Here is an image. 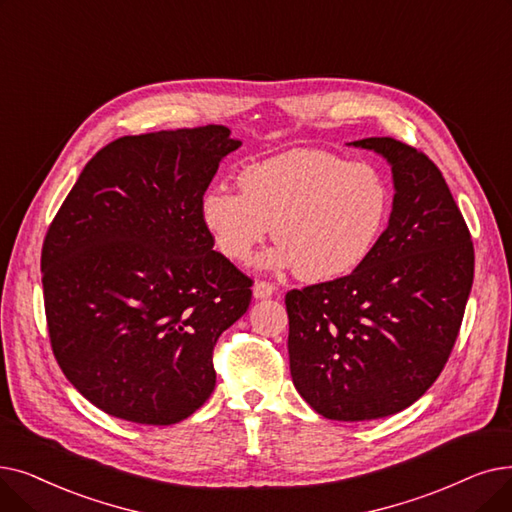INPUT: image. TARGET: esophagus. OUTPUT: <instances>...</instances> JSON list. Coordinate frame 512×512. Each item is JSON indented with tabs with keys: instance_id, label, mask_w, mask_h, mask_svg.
Wrapping results in <instances>:
<instances>
[{
	"instance_id": "34e87169",
	"label": "esophagus",
	"mask_w": 512,
	"mask_h": 512,
	"mask_svg": "<svg viewBox=\"0 0 512 512\" xmlns=\"http://www.w3.org/2000/svg\"><path fill=\"white\" fill-rule=\"evenodd\" d=\"M276 291H278V286H276L274 282H268V280H259V282H255V286H253V295H255L257 299L272 297Z\"/></svg>"
}]
</instances>
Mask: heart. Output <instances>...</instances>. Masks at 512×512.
Listing matches in <instances>:
<instances>
[{"instance_id":"heart-1","label":"heart","mask_w":512,"mask_h":512,"mask_svg":"<svg viewBox=\"0 0 512 512\" xmlns=\"http://www.w3.org/2000/svg\"><path fill=\"white\" fill-rule=\"evenodd\" d=\"M242 192L211 186L201 217L217 249L247 263L274 226L280 247L268 265H295L309 282L355 272L379 244L391 190L368 163H349L335 152L293 150L244 167Z\"/></svg>"}]
</instances>
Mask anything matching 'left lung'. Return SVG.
I'll use <instances>...</instances> for the list:
<instances>
[{"label": "left lung", "instance_id": "1", "mask_svg": "<svg viewBox=\"0 0 512 512\" xmlns=\"http://www.w3.org/2000/svg\"><path fill=\"white\" fill-rule=\"evenodd\" d=\"M353 146L391 163L389 226L358 270L284 299L293 383L318 414L341 422L391 416L437 381L475 272L469 226L427 154L395 138Z\"/></svg>", "mask_w": 512, "mask_h": 512}]
</instances>
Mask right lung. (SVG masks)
<instances>
[{"label": "right lung", "instance_id": "right-lung-1", "mask_svg": "<svg viewBox=\"0 0 512 512\" xmlns=\"http://www.w3.org/2000/svg\"><path fill=\"white\" fill-rule=\"evenodd\" d=\"M240 140L152 131L100 148L43 238L48 335L66 379L110 416L175 425L215 389L213 349L253 297L201 198Z\"/></svg>", "mask_w": 512, "mask_h": 512}]
</instances>
